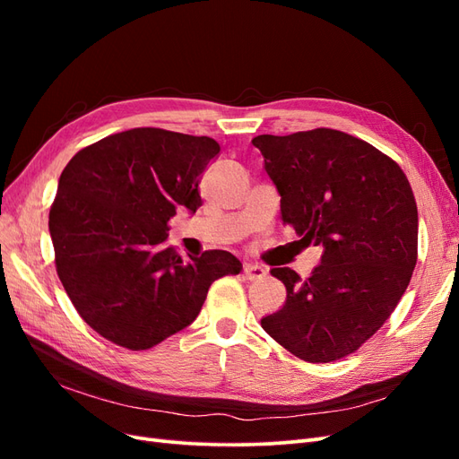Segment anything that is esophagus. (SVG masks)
<instances>
[{"mask_svg":"<svg viewBox=\"0 0 459 459\" xmlns=\"http://www.w3.org/2000/svg\"><path fill=\"white\" fill-rule=\"evenodd\" d=\"M268 273V270L264 268V266H258V264H251V262H247L245 266H243V275L247 277V280H260V277H264Z\"/></svg>","mask_w":459,"mask_h":459,"instance_id":"esophagus-1","label":"esophagus"}]
</instances>
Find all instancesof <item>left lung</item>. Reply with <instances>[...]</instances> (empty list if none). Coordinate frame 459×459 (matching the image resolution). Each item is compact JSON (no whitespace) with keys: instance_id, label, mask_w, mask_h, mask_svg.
Returning <instances> with one entry per match:
<instances>
[{"instance_id":"obj_1","label":"left lung","mask_w":459,"mask_h":459,"mask_svg":"<svg viewBox=\"0 0 459 459\" xmlns=\"http://www.w3.org/2000/svg\"><path fill=\"white\" fill-rule=\"evenodd\" d=\"M281 197V220L324 248L310 277L272 268L287 289L262 327L310 364L358 351L388 316L418 262V204L406 174L379 149L339 130L256 135Z\"/></svg>"}]
</instances>
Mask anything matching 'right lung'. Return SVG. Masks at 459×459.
<instances>
[{"label": "right lung", "mask_w": 459, "mask_h": 459, "mask_svg": "<svg viewBox=\"0 0 459 459\" xmlns=\"http://www.w3.org/2000/svg\"><path fill=\"white\" fill-rule=\"evenodd\" d=\"M218 152L212 137L134 128L65 166L49 211L55 264L82 319L107 341L151 349L199 316L218 277L243 270L228 251L184 260L164 243L176 211L203 204L201 174Z\"/></svg>", "instance_id": "obj_1"}]
</instances>
